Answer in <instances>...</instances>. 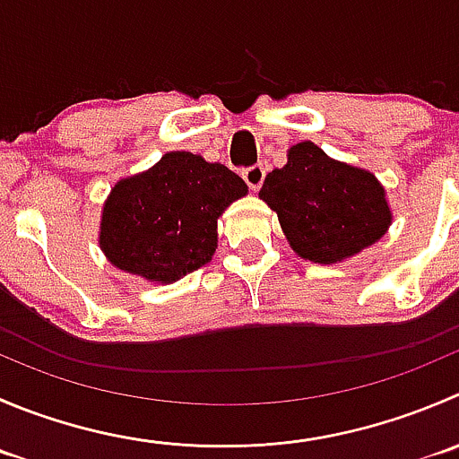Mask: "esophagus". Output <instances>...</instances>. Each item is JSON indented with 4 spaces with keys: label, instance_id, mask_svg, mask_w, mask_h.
Here are the masks:
<instances>
[{
    "label": "esophagus",
    "instance_id": "1",
    "mask_svg": "<svg viewBox=\"0 0 459 459\" xmlns=\"http://www.w3.org/2000/svg\"><path fill=\"white\" fill-rule=\"evenodd\" d=\"M264 175H266V170H264V166H260V163H257V166L247 168V170L242 172L244 181H247V186L251 190H260L262 181H264Z\"/></svg>",
    "mask_w": 459,
    "mask_h": 459
}]
</instances>
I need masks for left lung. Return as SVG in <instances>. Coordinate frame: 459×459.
<instances>
[{
	"instance_id": "left-lung-1",
	"label": "left lung",
	"mask_w": 459,
	"mask_h": 459,
	"mask_svg": "<svg viewBox=\"0 0 459 459\" xmlns=\"http://www.w3.org/2000/svg\"><path fill=\"white\" fill-rule=\"evenodd\" d=\"M375 175L329 159L311 141L289 150L269 172L260 197L278 212L300 257L329 264L375 244L390 226V208Z\"/></svg>"
}]
</instances>
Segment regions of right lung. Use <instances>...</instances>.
Instances as JSON below:
<instances>
[{
    "label": "right lung",
    "instance_id": "1",
    "mask_svg": "<svg viewBox=\"0 0 459 459\" xmlns=\"http://www.w3.org/2000/svg\"><path fill=\"white\" fill-rule=\"evenodd\" d=\"M247 184L221 163L168 152L143 175L114 186L102 211L100 247L109 262L150 282L197 271L217 247V217Z\"/></svg>",
    "mask_w": 459,
    "mask_h": 459
}]
</instances>
